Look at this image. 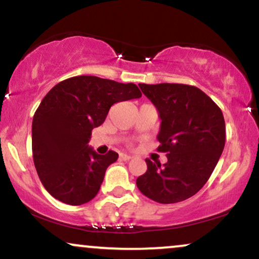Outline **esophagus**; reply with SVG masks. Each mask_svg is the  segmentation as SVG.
<instances>
[{"label": "esophagus", "mask_w": 259, "mask_h": 259, "mask_svg": "<svg viewBox=\"0 0 259 259\" xmlns=\"http://www.w3.org/2000/svg\"><path fill=\"white\" fill-rule=\"evenodd\" d=\"M120 159L123 161H128L132 159V156H131V155H127V154H120Z\"/></svg>", "instance_id": "1"}]
</instances>
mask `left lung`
<instances>
[{
	"mask_svg": "<svg viewBox=\"0 0 259 259\" xmlns=\"http://www.w3.org/2000/svg\"><path fill=\"white\" fill-rule=\"evenodd\" d=\"M139 87L159 111L157 150L167 153V162L161 166L145 160L148 169L137 178V187L156 202L184 201L206 184L223 153V112L195 86L139 83Z\"/></svg>",
	"mask_w": 259,
	"mask_h": 259,
	"instance_id": "1",
	"label": "left lung"
}]
</instances>
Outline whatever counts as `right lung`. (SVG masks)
Wrapping results in <instances>:
<instances>
[{"instance_id": "obj_1", "label": "right lung", "mask_w": 259, "mask_h": 259, "mask_svg": "<svg viewBox=\"0 0 259 259\" xmlns=\"http://www.w3.org/2000/svg\"><path fill=\"white\" fill-rule=\"evenodd\" d=\"M135 83L75 76L46 94L32 118V157L46 190L68 205H83L98 194L106 168L117 160L88 145L92 130L115 103L141 98Z\"/></svg>"}]
</instances>
